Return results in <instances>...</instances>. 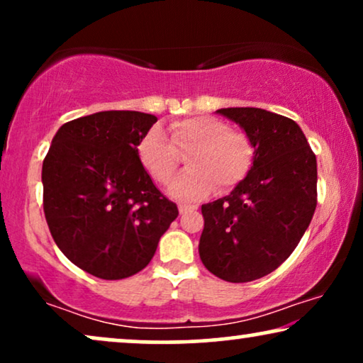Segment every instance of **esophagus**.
<instances>
[{"instance_id": "1", "label": "esophagus", "mask_w": 363, "mask_h": 363, "mask_svg": "<svg viewBox=\"0 0 363 363\" xmlns=\"http://www.w3.org/2000/svg\"><path fill=\"white\" fill-rule=\"evenodd\" d=\"M193 210H196V206H188V205L178 206V211H180V215H185V213L193 211Z\"/></svg>"}]
</instances>
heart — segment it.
<instances>
[{"instance_id": "heart-1", "label": "heart", "mask_w": 363, "mask_h": 363, "mask_svg": "<svg viewBox=\"0 0 363 363\" xmlns=\"http://www.w3.org/2000/svg\"><path fill=\"white\" fill-rule=\"evenodd\" d=\"M188 152V168L170 185L172 196L196 201L213 188L228 191L240 185L255 165L256 145L242 130H233L230 123L210 116H196L172 123L170 138L160 127H152L138 142L142 165L160 185L175 175L180 157Z\"/></svg>"}]
</instances>
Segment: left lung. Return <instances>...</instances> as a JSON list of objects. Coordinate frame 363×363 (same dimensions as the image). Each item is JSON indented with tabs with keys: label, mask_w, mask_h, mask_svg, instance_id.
Segmentation results:
<instances>
[{
	"label": "left lung",
	"mask_w": 363,
	"mask_h": 363,
	"mask_svg": "<svg viewBox=\"0 0 363 363\" xmlns=\"http://www.w3.org/2000/svg\"><path fill=\"white\" fill-rule=\"evenodd\" d=\"M256 145L255 165L230 195L201 206V262L228 282L277 269L299 245L317 205V160L301 127L256 107L216 111Z\"/></svg>",
	"instance_id": "obj_1"
}]
</instances>
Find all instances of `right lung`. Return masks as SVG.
Listing matches in <instances>:
<instances>
[{"label":"right lung","mask_w":363,"mask_h":363,"mask_svg":"<svg viewBox=\"0 0 363 363\" xmlns=\"http://www.w3.org/2000/svg\"><path fill=\"white\" fill-rule=\"evenodd\" d=\"M155 122L135 111L74 118L43 162L49 231L69 261L101 279L142 271L178 216L138 158V142Z\"/></svg>","instance_id":"obj_1"}]
</instances>
